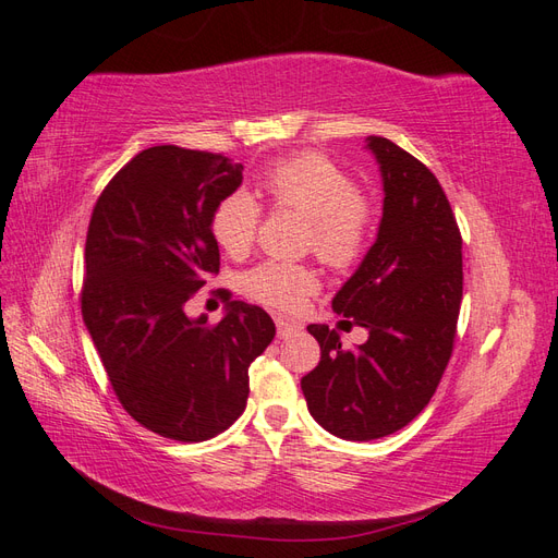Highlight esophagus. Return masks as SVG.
Segmentation results:
<instances>
[{
    "label": "esophagus",
    "mask_w": 558,
    "mask_h": 558,
    "mask_svg": "<svg viewBox=\"0 0 558 558\" xmlns=\"http://www.w3.org/2000/svg\"><path fill=\"white\" fill-rule=\"evenodd\" d=\"M275 324H277V335L279 337H291V335H295L300 330V326L295 324V320H289V318H283V316H277Z\"/></svg>",
    "instance_id": "esophagus-1"
}]
</instances>
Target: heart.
<instances>
[{
    "label": "heart",
    "mask_w": 558,
    "mask_h": 558,
    "mask_svg": "<svg viewBox=\"0 0 558 558\" xmlns=\"http://www.w3.org/2000/svg\"><path fill=\"white\" fill-rule=\"evenodd\" d=\"M269 205L291 207L310 218V246L316 256L347 267L359 258L369 230V205L353 191L349 174L320 154L277 160L260 179ZM260 207L248 193H230L211 214V234L228 256L240 258L256 240ZM318 286L312 267L265 260L244 275V291L277 310H298Z\"/></svg>",
    "instance_id": "heart-1"
}]
</instances>
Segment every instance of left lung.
<instances>
[{"label": "left lung", "mask_w": 558, "mask_h": 558, "mask_svg": "<svg viewBox=\"0 0 558 558\" xmlns=\"http://www.w3.org/2000/svg\"><path fill=\"white\" fill-rule=\"evenodd\" d=\"M365 148L379 167L381 221L332 310L367 340L344 349L335 328L307 326L320 361L300 381L316 424L351 442L404 428L430 402L463 298L461 232L442 185L391 140L367 137Z\"/></svg>", "instance_id": "8db88e82"}]
</instances>
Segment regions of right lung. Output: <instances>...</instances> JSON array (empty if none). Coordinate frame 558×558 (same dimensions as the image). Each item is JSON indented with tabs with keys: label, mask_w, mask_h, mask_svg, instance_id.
Instances as JSON below:
<instances>
[{
	"label": "right lung",
	"mask_w": 558,
	"mask_h": 558,
	"mask_svg": "<svg viewBox=\"0 0 558 558\" xmlns=\"http://www.w3.org/2000/svg\"><path fill=\"white\" fill-rule=\"evenodd\" d=\"M242 170L205 150L150 146L109 181L90 218L83 324L128 414L179 442H205L242 416L248 365L277 332L242 300H228L216 326L185 312L218 275L211 214Z\"/></svg>",
	"instance_id": "1"
}]
</instances>
